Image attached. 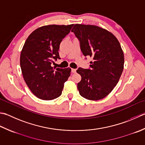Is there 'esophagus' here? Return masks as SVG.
<instances>
[{"instance_id": "obj_1", "label": "esophagus", "mask_w": 145, "mask_h": 145, "mask_svg": "<svg viewBox=\"0 0 145 145\" xmlns=\"http://www.w3.org/2000/svg\"><path fill=\"white\" fill-rule=\"evenodd\" d=\"M76 70L75 69H72V73H73L76 72Z\"/></svg>"}]
</instances>
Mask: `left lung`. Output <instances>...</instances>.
Masks as SVG:
<instances>
[{"label": "left lung", "mask_w": 145, "mask_h": 145, "mask_svg": "<svg viewBox=\"0 0 145 145\" xmlns=\"http://www.w3.org/2000/svg\"><path fill=\"white\" fill-rule=\"evenodd\" d=\"M80 42L85 56L92 57L90 69L79 68V93L88 100L106 97L118 83L124 69V53L118 39L110 31L95 25L76 24L72 29Z\"/></svg>", "instance_id": "1"}]
</instances>
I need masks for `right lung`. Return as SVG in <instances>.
Here are the masks:
<instances>
[{
	"label": "right lung",
	"instance_id": "1",
	"mask_svg": "<svg viewBox=\"0 0 145 145\" xmlns=\"http://www.w3.org/2000/svg\"><path fill=\"white\" fill-rule=\"evenodd\" d=\"M69 25H47L37 28L27 37L20 56L24 80L31 91L42 100L60 96L71 69L52 67L53 59H60L59 44L73 27Z\"/></svg>",
	"mask_w": 145,
	"mask_h": 145
}]
</instances>
